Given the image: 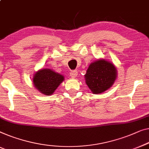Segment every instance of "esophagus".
I'll return each mask as SVG.
<instances>
[{
  "label": "esophagus",
  "mask_w": 149,
  "mask_h": 149,
  "mask_svg": "<svg viewBox=\"0 0 149 149\" xmlns=\"http://www.w3.org/2000/svg\"><path fill=\"white\" fill-rule=\"evenodd\" d=\"M77 74H78V72H77V71H76V70H72L70 72V76L71 77H73V78L76 77Z\"/></svg>",
  "instance_id": "obj_1"
}]
</instances>
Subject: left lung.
Masks as SVG:
<instances>
[{
  "instance_id": "1",
  "label": "left lung",
  "mask_w": 149,
  "mask_h": 149,
  "mask_svg": "<svg viewBox=\"0 0 149 149\" xmlns=\"http://www.w3.org/2000/svg\"><path fill=\"white\" fill-rule=\"evenodd\" d=\"M85 77L86 84L93 93L100 94L111 87L117 71L113 64L101 59L90 64Z\"/></svg>"
}]
</instances>
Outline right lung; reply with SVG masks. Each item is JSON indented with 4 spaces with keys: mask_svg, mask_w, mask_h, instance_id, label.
<instances>
[{
    "mask_svg": "<svg viewBox=\"0 0 149 149\" xmlns=\"http://www.w3.org/2000/svg\"><path fill=\"white\" fill-rule=\"evenodd\" d=\"M63 81L62 75L47 68L36 72L33 79L36 89L46 95L52 94Z\"/></svg>",
    "mask_w": 149,
    "mask_h": 149,
    "instance_id": "right-lung-1",
    "label": "right lung"
}]
</instances>
